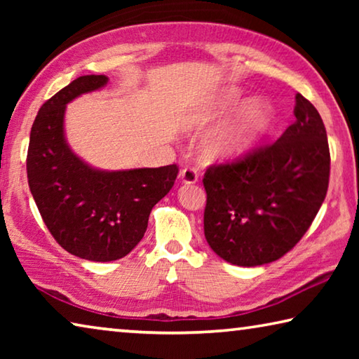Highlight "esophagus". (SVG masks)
I'll list each match as a JSON object with an SVG mask.
<instances>
[{
    "label": "esophagus",
    "mask_w": 359,
    "mask_h": 359,
    "mask_svg": "<svg viewBox=\"0 0 359 359\" xmlns=\"http://www.w3.org/2000/svg\"><path fill=\"white\" fill-rule=\"evenodd\" d=\"M179 175H180V180L184 182V184H196L199 172H198V169L187 166V168L182 169Z\"/></svg>",
    "instance_id": "1"
}]
</instances>
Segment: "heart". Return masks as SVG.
<instances>
[{
	"mask_svg": "<svg viewBox=\"0 0 359 359\" xmlns=\"http://www.w3.org/2000/svg\"><path fill=\"white\" fill-rule=\"evenodd\" d=\"M239 102V93L234 90H226L196 115L194 123L198 126L209 125L215 118L233 111ZM271 120L272 112L269 107L259 101L250 102L244 107V111H241L238 117L222 126L214 136L205 141L204 155L209 160H231V158L239 156L258 141V137L271 125Z\"/></svg>",
	"mask_w": 359,
	"mask_h": 359,
	"instance_id": "b5f03b06",
	"label": "heart"
}]
</instances>
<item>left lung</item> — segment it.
Segmentation results:
<instances>
[{"instance_id": "8db88e82", "label": "left lung", "mask_w": 359, "mask_h": 359, "mask_svg": "<svg viewBox=\"0 0 359 359\" xmlns=\"http://www.w3.org/2000/svg\"><path fill=\"white\" fill-rule=\"evenodd\" d=\"M294 117L276 142L204 174L205 241L231 264L253 267L282 258L325 201L331 158L323 120L301 93Z\"/></svg>"}]
</instances>
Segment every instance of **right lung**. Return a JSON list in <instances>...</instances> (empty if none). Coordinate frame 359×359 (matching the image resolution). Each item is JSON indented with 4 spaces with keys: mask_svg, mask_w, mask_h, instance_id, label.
Instances as JSON below:
<instances>
[{
    "mask_svg": "<svg viewBox=\"0 0 359 359\" xmlns=\"http://www.w3.org/2000/svg\"><path fill=\"white\" fill-rule=\"evenodd\" d=\"M109 82L81 76L41 106L29 133L28 185L50 234L66 252L88 261L128 255L147 229L154 205L177 177V165L101 171L66 142V104Z\"/></svg>",
    "mask_w": 359,
    "mask_h": 359,
    "instance_id": "add662e5",
    "label": "right lung"
}]
</instances>
